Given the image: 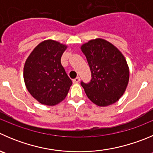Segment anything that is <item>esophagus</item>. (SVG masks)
Here are the masks:
<instances>
[{"label": "esophagus", "mask_w": 153, "mask_h": 153, "mask_svg": "<svg viewBox=\"0 0 153 153\" xmlns=\"http://www.w3.org/2000/svg\"><path fill=\"white\" fill-rule=\"evenodd\" d=\"M72 81H73L74 84H78V83L80 81V78L79 77H77V78H75V79L72 80Z\"/></svg>", "instance_id": "34e87169"}]
</instances>
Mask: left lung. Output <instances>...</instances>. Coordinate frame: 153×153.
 <instances>
[{"mask_svg": "<svg viewBox=\"0 0 153 153\" xmlns=\"http://www.w3.org/2000/svg\"><path fill=\"white\" fill-rule=\"evenodd\" d=\"M81 49L92 74L88 84L81 83L87 97L100 107L117 102L125 93L129 79V69L123 54L111 42L100 38L83 44Z\"/></svg>", "mask_w": 153, "mask_h": 153, "instance_id": "left-lung-1", "label": "left lung"}]
</instances>
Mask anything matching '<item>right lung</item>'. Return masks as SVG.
I'll use <instances>...</instances> for the list:
<instances>
[{
	"label": "right lung",
	"instance_id": "add662e5",
	"mask_svg": "<svg viewBox=\"0 0 153 153\" xmlns=\"http://www.w3.org/2000/svg\"><path fill=\"white\" fill-rule=\"evenodd\" d=\"M66 45L52 39L40 42L24 66V81L30 94L42 105L54 106L67 96L72 81L61 65Z\"/></svg>",
	"mask_w": 153,
	"mask_h": 153
}]
</instances>
